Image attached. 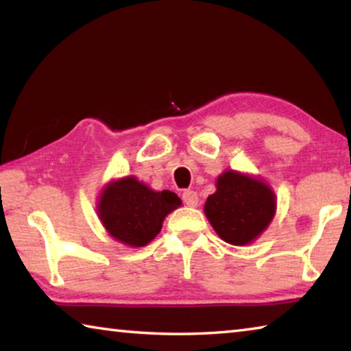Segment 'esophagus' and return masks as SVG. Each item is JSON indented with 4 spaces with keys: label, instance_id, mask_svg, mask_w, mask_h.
Listing matches in <instances>:
<instances>
[{
    "label": "esophagus",
    "instance_id": "esophagus-1",
    "mask_svg": "<svg viewBox=\"0 0 351 351\" xmlns=\"http://www.w3.org/2000/svg\"><path fill=\"white\" fill-rule=\"evenodd\" d=\"M182 201L184 204L189 207H197L198 206V193L193 192V190H186L182 193Z\"/></svg>",
    "mask_w": 351,
    "mask_h": 351
}]
</instances>
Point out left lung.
Segmentation results:
<instances>
[{
	"instance_id": "8db88e82",
	"label": "left lung",
	"mask_w": 351,
	"mask_h": 351,
	"mask_svg": "<svg viewBox=\"0 0 351 351\" xmlns=\"http://www.w3.org/2000/svg\"><path fill=\"white\" fill-rule=\"evenodd\" d=\"M204 213L219 239L245 246L272 221L276 195L258 178L228 170L218 176L217 192L207 198Z\"/></svg>"
}]
</instances>
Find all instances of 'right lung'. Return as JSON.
Masks as SVG:
<instances>
[{"instance_id":"right-lung-1","label":"right lung","mask_w":351,"mask_h":351,"mask_svg":"<svg viewBox=\"0 0 351 351\" xmlns=\"http://www.w3.org/2000/svg\"><path fill=\"white\" fill-rule=\"evenodd\" d=\"M181 206L170 190L154 192L134 176L106 184L100 193L97 213L112 239L142 247L161 232L164 218Z\"/></svg>"}]
</instances>
